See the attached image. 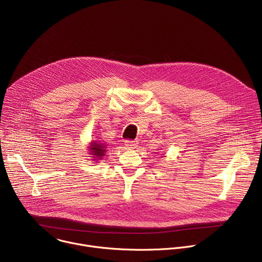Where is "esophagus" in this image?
Segmentation results:
<instances>
[{
  "label": "esophagus",
  "mask_w": 262,
  "mask_h": 262,
  "mask_svg": "<svg viewBox=\"0 0 262 262\" xmlns=\"http://www.w3.org/2000/svg\"><path fill=\"white\" fill-rule=\"evenodd\" d=\"M125 146L127 148H129V149H134V148H136L138 146V143H137L136 140H128V141L125 142Z\"/></svg>",
  "instance_id": "esophagus-1"
}]
</instances>
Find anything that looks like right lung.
Listing matches in <instances>:
<instances>
[{
  "mask_svg": "<svg viewBox=\"0 0 262 262\" xmlns=\"http://www.w3.org/2000/svg\"><path fill=\"white\" fill-rule=\"evenodd\" d=\"M90 150H91V154H93L94 157L96 158H101L102 156H104L103 151H105L104 146L102 144H97V143L92 144V146L90 147Z\"/></svg>",
  "mask_w": 262,
  "mask_h": 262,
  "instance_id": "right-lung-1",
  "label": "right lung"
}]
</instances>
